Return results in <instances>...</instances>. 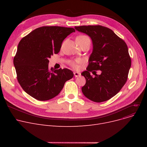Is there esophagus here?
<instances>
[{
  "label": "esophagus",
  "mask_w": 147,
  "mask_h": 147,
  "mask_svg": "<svg viewBox=\"0 0 147 147\" xmlns=\"http://www.w3.org/2000/svg\"><path fill=\"white\" fill-rule=\"evenodd\" d=\"M74 76L76 77V78H77V77H79L80 76V73H79V72H74Z\"/></svg>",
  "instance_id": "obj_1"
}]
</instances>
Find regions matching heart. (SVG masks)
Segmentation results:
<instances>
[{"label":"heart","mask_w":147,"mask_h":147,"mask_svg":"<svg viewBox=\"0 0 147 147\" xmlns=\"http://www.w3.org/2000/svg\"><path fill=\"white\" fill-rule=\"evenodd\" d=\"M86 38H89L88 37H87L86 36H84V35H80V36H79L78 37H77L76 39H86ZM80 61V60L79 59H76V60H74V61H69V65H70L72 67H73L74 68H77L78 67V63H79V62Z\"/></svg>","instance_id":"heart-1"}]
</instances>
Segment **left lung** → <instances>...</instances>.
Returning <instances> with one entry per match:
<instances>
[{
  "label": "left lung",
  "instance_id": "left-lung-1",
  "mask_svg": "<svg viewBox=\"0 0 147 147\" xmlns=\"http://www.w3.org/2000/svg\"><path fill=\"white\" fill-rule=\"evenodd\" d=\"M79 32L90 37L93 51L86 71L82 73L86 84L82 88L83 95L91 101L101 102L116 95L125 85L131 66V59L125 42L113 31L99 25L75 27ZM101 70L92 78L90 72Z\"/></svg>",
  "mask_w": 147,
  "mask_h": 147
}]
</instances>
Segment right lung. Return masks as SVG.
<instances>
[{
    "mask_svg": "<svg viewBox=\"0 0 147 147\" xmlns=\"http://www.w3.org/2000/svg\"><path fill=\"white\" fill-rule=\"evenodd\" d=\"M74 32V28L43 26L20 40L13 65L18 83L29 95L38 101L49 100L73 78L74 74L68 68L49 69L48 59L59 52L63 40Z\"/></svg>",
    "mask_w": 147,
    "mask_h": 147,
    "instance_id": "add662e5",
    "label": "right lung"
}]
</instances>
